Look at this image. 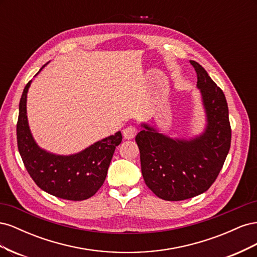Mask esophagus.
<instances>
[{"label": "esophagus", "mask_w": 257, "mask_h": 257, "mask_svg": "<svg viewBox=\"0 0 257 257\" xmlns=\"http://www.w3.org/2000/svg\"><path fill=\"white\" fill-rule=\"evenodd\" d=\"M137 134V128L135 126H127L123 130V136L125 139H132L134 138Z\"/></svg>", "instance_id": "esophagus-1"}]
</instances>
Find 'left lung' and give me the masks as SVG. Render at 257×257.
<instances>
[{
  "mask_svg": "<svg viewBox=\"0 0 257 257\" xmlns=\"http://www.w3.org/2000/svg\"><path fill=\"white\" fill-rule=\"evenodd\" d=\"M197 73V88L206 113V126L192 138H172L142 123L135 141L141 151L144 180L164 200H183L206 192L226 159L231 139L228 107L223 91L206 69L190 61Z\"/></svg>",
  "mask_w": 257,
  "mask_h": 257,
  "instance_id": "left-lung-1",
  "label": "left lung"
}]
</instances>
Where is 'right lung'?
Returning <instances> with one entry per match:
<instances>
[{
  "label": "right lung",
  "instance_id": "1",
  "mask_svg": "<svg viewBox=\"0 0 257 257\" xmlns=\"http://www.w3.org/2000/svg\"><path fill=\"white\" fill-rule=\"evenodd\" d=\"M31 83L32 80L22 92L17 123L18 150L23 164L34 182L51 195L67 200L90 198L105 181L115 147L122 142L121 132L75 154L61 155L42 149L31 133L28 122L27 96Z\"/></svg>",
  "mask_w": 257,
  "mask_h": 257
}]
</instances>
